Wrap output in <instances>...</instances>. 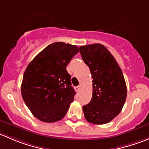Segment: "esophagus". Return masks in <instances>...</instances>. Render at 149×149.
Segmentation results:
<instances>
[{"mask_svg": "<svg viewBox=\"0 0 149 149\" xmlns=\"http://www.w3.org/2000/svg\"><path fill=\"white\" fill-rule=\"evenodd\" d=\"M80 88H81L80 86H77V87H75V90H76L77 92H79V90H80Z\"/></svg>", "mask_w": 149, "mask_h": 149, "instance_id": "esophagus-1", "label": "esophagus"}]
</instances>
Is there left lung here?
Here are the masks:
<instances>
[{"label":"left lung","mask_w":149,"mask_h":149,"mask_svg":"<svg viewBox=\"0 0 149 149\" xmlns=\"http://www.w3.org/2000/svg\"><path fill=\"white\" fill-rule=\"evenodd\" d=\"M84 62L93 80V97L82 107L85 119L91 123H108L120 113L127 96V87L120 67L105 46L79 47Z\"/></svg>","instance_id":"1"}]
</instances>
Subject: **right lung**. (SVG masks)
<instances>
[{
	"mask_svg": "<svg viewBox=\"0 0 149 149\" xmlns=\"http://www.w3.org/2000/svg\"><path fill=\"white\" fill-rule=\"evenodd\" d=\"M79 52L75 45L55 42L47 46L27 66L21 95L39 120L53 123L65 116L76 94L66 68Z\"/></svg>",
	"mask_w": 149,
	"mask_h": 149,
	"instance_id": "add662e5",
	"label": "right lung"
}]
</instances>
